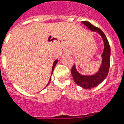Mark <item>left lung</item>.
Here are the masks:
<instances>
[{
    "label": "left lung",
    "mask_w": 124,
    "mask_h": 124,
    "mask_svg": "<svg viewBox=\"0 0 124 124\" xmlns=\"http://www.w3.org/2000/svg\"><path fill=\"white\" fill-rule=\"evenodd\" d=\"M86 27L92 31H97L103 38L105 48L103 51L102 57L103 61L102 64L97 73L92 76H84L81 75L77 72L75 65L72 66L71 69V74L72 75L74 82L79 86L83 87L84 89H92L93 87L97 86L99 84L103 82L107 76L109 71L110 64V47L107 37L102 31L96 27L88 21H82Z\"/></svg>",
    "instance_id": "left-lung-1"
}]
</instances>
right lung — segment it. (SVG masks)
<instances>
[{
	"label": "right lung",
	"mask_w": 124,
	"mask_h": 124,
	"mask_svg": "<svg viewBox=\"0 0 124 124\" xmlns=\"http://www.w3.org/2000/svg\"><path fill=\"white\" fill-rule=\"evenodd\" d=\"M57 63V60H56V61H55L54 63V65H53V67H52V72H53V70H54V69L55 66L56 65ZM48 84H49V82H48ZM47 85H48V84H47Z\"/></svg>",
	"instance_id": "obj_1"
}]
</instances>
